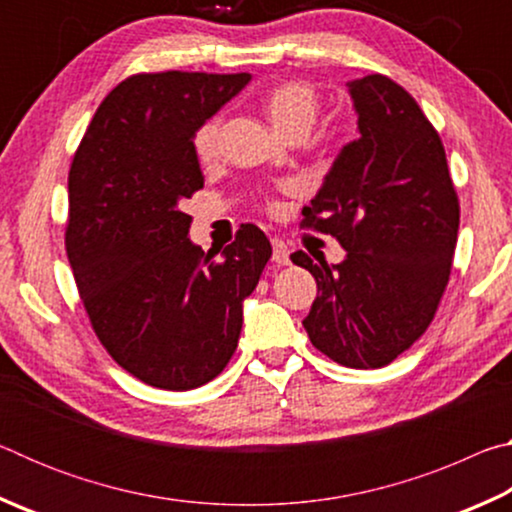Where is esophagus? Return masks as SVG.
Returning <instances> with one entry per match:
<instances>
[{
	"label": "esophagus",
	"mask_w": 512,
	"mask_h": 512,
	"mask_svg": "<svg viewBox=\"0 0 512 512\" xmlns=\"http://www.w3.org/2000/svg\"><path fill=\"white\" fill-rule=\"evenodd\" d=\"M271 246H273V262L275 264H280V266H284V264H289L291 259H289V255H291V250H289V246L284 244L282 239H273L271 241Z\"/></svg>",
	"instance_id": "34e87169"
}]
</instances>
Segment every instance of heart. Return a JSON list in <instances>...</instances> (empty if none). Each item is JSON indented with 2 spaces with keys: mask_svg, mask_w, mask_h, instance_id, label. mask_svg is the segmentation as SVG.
Returning <instances> with one entry per match:
<instances>
[{
  "mask_svg": "<svg viewBox=\"0 0 512 512\" xmlns=\"http://www.w3.org/2000/svg\"><path fill=\"white\" fill-rule=\"evenodd\" d=\"M264 110L275 131L289 137V135H309L311 128L316 126L318 112H320V99L316 90L307 83L289 81L273 88L264 97ZM219 117L207 119L205 124L198 128L194 135V151L201 160H210L216 153V142H219Z\"/></svg>",
  "mask_w": 512,
  "mask_h": 512,
  "instance_id": "1",
  "label": "heart"
}]
</instances>
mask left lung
I'll use <instances>...</instances> for the list:
<instances>
[{"label": "left lung", "instance_id": "left-lung-1", "mask_svg": "<svg viewBox=\"0 0 512 512\" xmlns=\"http://www.w3.org/2000/svg\"><path fill=\"white\" fill-rule=\"evenodd\" d=\"M348 94L359 137L302 210V223L336 237L345 257L329 266L298 250L291 262L318 287L302 320L311 343L368 370L400 357L433 320L452 271L458 198L443 142L409 92L370 74Z\"/></svg>", "mask_w": 512, "mask_h": 512}]
</instances>
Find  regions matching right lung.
Instances as JSON below:
<instances>
[{"label":"right lung","mask_w":512,"mask_h":512,"mask_svg":"<svg viewBox=\"0 0 512 512\" xmlns=\"http://www.w3.org/2000/svg\"><path fill=\"white\" fill-rule=\"evenodd\" d=\"M250 79L131 76L103 99L69 169L65 244L90 323L121 368L164 391H192L228 366L271 257L250 223L205 255L180 207L205 183L196 131Z\"/></svg>","instance_id":"add662e5"}]
</instances>
